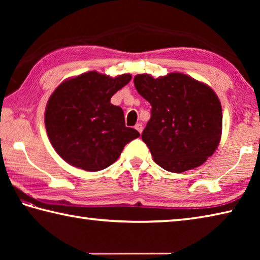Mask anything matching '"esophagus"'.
<instances>
[{
  "instance_id": "esophagus-1",
  "label": "esophagus",
  "mask_w": 260,
  "mask_h": 260,
  "mask_svg": "<svg viewBox=\"0 0 260 260\" xmlns=\"http://www.w3.org/2000/svg\"><path fill=\"white\" fill-rule=\"evenodd\" d=\"M135 129L138 131L140 134L142 133V131H143V126H142V124H140V122H139V124H136V125H135Z\"/></svg>"
}]
</instances>
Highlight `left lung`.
I'll return each mask as SVG.
<instances>
[{
  "instance_id": "left-lung-1",
  "label": "left lung",
  "mask_w": 260,
  "mask_h": 260,
  "mask_svg": "<svg viewBox=\"0 0 260 260\" xmlns=\"http://www.w3.org/2000/svg\"><path fill=\"white\" fill-rule=\"evenodd\" d=\"M134 85L151 104L142 140L158 165L181 173L213 155L221 139L222 110L212 88L183 73L157 79L138 74Z\"/></svg>"
}]
</instances>
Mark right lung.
<instances>
[{"mask_svg":"<svg viewBox=\"0 0 260 260\" xmlns=\"http://www.w3.org/2000/svg\"><path fill=\"white\" fill-rule=\"evenodd\" d=\"M131 74L111 78L96 71L68 79L48 100L45 124L56 152L79 169L96 172L119 158L140 133L125 126L124 111L110 102L131 81Z\"/></svg>","mask_w":260,"mask_h":260,"instance_id":"add662e5","label":"right lung"}]
</instances>
